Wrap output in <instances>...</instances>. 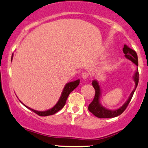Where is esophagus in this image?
Wrapping results in <instances>:
<instances>
[{"label":"esophagus","instance_id":"esophagus-1","mask_svg":"<svg viewBox=\"0 0 148 148\" xmlns=\"http://www.w3.org/2000/svg\"><path fill=\"white\" fill-rule=\"evenodd\" d=\"M88 76H89V74L88 72H84L82 75V78L84 79V80H86V79L88 78Z\"/></svg>","mask_w":148,"mask_h":148}]
</instances>
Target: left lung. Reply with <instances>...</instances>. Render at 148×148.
Here are the masks:
<instances>
[{"mask_svg": "<svg viewBox=\"0 0 148 148\" xmlns=\"http://www.w3.org/2000/svg\"><path fill=\"white\" fill-rule=\"evenodd\" d=\"M123 51L125 53V57L127 58L132 61L133 63L136 64V66H138V58H137V55L136 51L134 49H131L127 45H124V47L123 48ZM134 81L135 82V88L131 93L128 99L127 100L125 103L121 107L116 109L115 110H111L108 109L105 107H103L101 103V88L100 86L99 83L97 80H92V84L94 87L95 90V96L94 99L92 103H91L88 106V111L92 113L95 116H97L99 118H113L115 117L120 115L122 114L125 110L126 109L129 103L132 99L134 93L136 90L139 82V72L138 69L136 70L134 73V76L133 77Z\"/></svg>", "mask_w": 148, "mask_h": 148, "instance_id": "8db88e82", "label": "left lung"}]
</instances>
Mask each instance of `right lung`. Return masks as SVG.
<instances>
[{
  "label": "right lung",
  "instance_id": "add662e5",
  "mask_svg": "<svg viewBox=\"0 0 148 148\" xmlns=\"http://www.w3.org/2000/svg\"><path fill=\"white\" fill-rule=\"evenodd\" d=\"M12 57H13V54L12 55L11 61L12 60ZM79 84H80V79L73 81V82H68L67 84L65 85V86H64L63 90H62L61 96H60V99L57 102V103H56L52 108H51V109H49L48 110H46V111H37V110H34L32 109V108L27 107V106H26L25 105H24V104L21 101L20 102L25 106V107H27L29 109H30L31 111L34 112V113L37 114V115L39 116H48V115H52L53 114L57 113L58 111H59L60 110H61L62 108L64 107V106L65 105L66 100H67L70 93L72 91H73L74 89L78 86Z\"/></svg>",
  "mask_w": 148,
  "mask_h": 148
}]
</instances>
